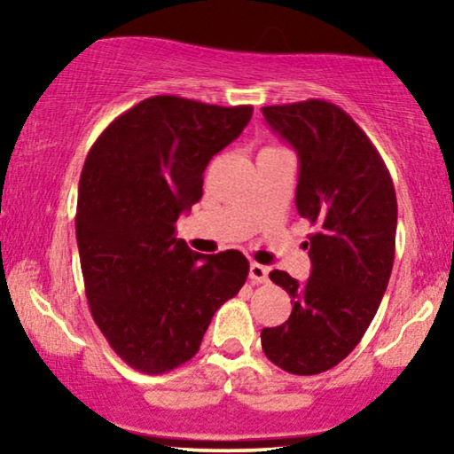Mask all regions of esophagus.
<instances>
[{"label":"esophagus","mask_w":454,"mask_h":454,"mask_svg":"<svg viewBox=\"0 0 454 454\" xmlns=\"http://www.w3.org/2000/svg\"><path fill=\"white\" fill-rule=\"evenodd\" d=\"M250 278H252V283H266L269 281V266L252 262L250 264Z\"/></svg>","instance_id":"esophagus-1"}]
</instances>
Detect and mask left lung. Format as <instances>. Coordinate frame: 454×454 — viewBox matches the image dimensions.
<instances>
[{"label": "left lung", "instance_id": "obj_1", "mask_svg": "<svg viewBox=\"0 0 454 454\" xmlns=\"http://www.w3.org/2000/svg\"><path fill=\"white\" fill-rule=\"evenodd\" d=\"M262 114L300 157L295 207L316 233L306 241V283L285 270L269 275L294 309L260 340L281 370L314 376L343 362L378 312L395 260L396 194L376 146L337 105L309 98Z\"/></svg>", "mask_w": 454, "mask_h": 454}]
</instances>
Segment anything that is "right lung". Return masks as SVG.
I'll list each match as a JSON object with an SVG mask.
<instances>
[{
	"label": "right lung",
	"instance_id": "obj_1",
	"mask_svg": "<svg viewBox=\"0 0 454 454\" xmlns=\"http://www.w3.org/2000/svg\"><path fill=\"white\" fill-rule=\"evenodd\" d=\"M250 117V105L151 97L86 154L76 207L86 300L111 349L142 374L194 357L216 309L244 287V254L192 252L176 223L202 198L208 160Z\"/></svg>",
	"mask_w": 454,
	"mask_h": 454
}]
</instances>
